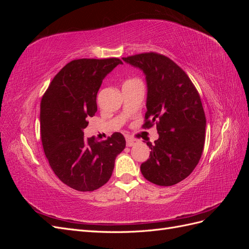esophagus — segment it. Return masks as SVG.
<instances>
[{
    "mask_svg": "<svg viewBox=\"0 0 249 249\" xmlns=\"http://www.w3.org/2000/svg\"><path fill=\"white\" fill-rule=\"evenodd\" d=\"M135 144H137V140H135V139H133L131 137H127L126 138V146L131 147V146H134Z\"/></svg>",
    "mask_w": 249,
    "mask_h": 249,
    "instance_id": "esophagus-1",
    "label": "esophagus"
}]
</instances>
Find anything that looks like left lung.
Masks as SVG:
<instances>
[{"label": "left lung", "mask_w": 249, "mask_h": 249, "mask_svg": "<svg viewBox=\"0 0 249 249\" xmlns=\"http://www.w3.org/2000/svg\"><path fill=\"white\" fill-rule=\"evenodd\" d=\"M145 76L147 96L145 126L157 124L159 134L149 159L140 170L147 180L172 186L196 167L206 138V116L199 94L180 67L156 53L123 58Z\"/></svg>", "instance_id": "1"}]
</instances>
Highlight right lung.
Masks as SVG:
<instances>
[{"label": "right lung", "instance_id": "right-lung-1", "mask_svg": "<svg viewBox=\"0 0 249 249\" xmlns=\"http://www.w3.org/2000/svg\"><path fill=\"white\" fill-rule=\"evenodd\" d=\"M118 58L78 59L53 79L40 104V133L50 166L62 183L78 191H93L106 184L125 139L114 133L105 141L85 138L88 119L97 111L102 82Z\"/></svg>", "mask_w": 249, "mask_h": 249}]
</instances>
